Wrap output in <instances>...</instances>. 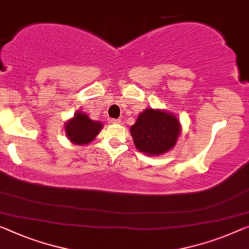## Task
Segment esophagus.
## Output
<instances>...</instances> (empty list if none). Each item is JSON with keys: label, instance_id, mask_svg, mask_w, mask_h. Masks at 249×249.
<instances>
[{"label": "esophagus", "instance_id": "34e87169", "mask_svg": "<svg viewBox=\"0 0 249 249\" xmlns=\"http://www.w3.org/2000/svg\"><path fill=\"white\" fill-rule=\"evenodd\" d=\"M109 122L110 124H120V119H113V118H111V119H109Z\"/></svg>", "mask_w": 249, "mask_h": 249}]
</instances>
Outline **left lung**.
Listing matches in <instances>:
<instances>
[{
    "mask_svg": "<svg viewBox=\"0 0 249 249\" xmlns=\"http://www.w3.org/2000/svg\"><path fill=\"white\" fill-rule=\"evenodd\" d=\"M180 131V122L176 116L155 109L141 112L130 128L136 148L149 156H159L173 149Z\"/></svg>",
    "mask_w": 249,
    "mask_h": 249,
    "instance_id": "left-lung-1",
    "label": "left lung"
}]
</instances>
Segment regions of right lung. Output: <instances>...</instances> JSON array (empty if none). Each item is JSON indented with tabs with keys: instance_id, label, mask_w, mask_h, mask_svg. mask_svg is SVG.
<instances>
[{
	"instance_id": "1",
	"label": "right lung",
	"mask_w": 249,
	"mask_h": 249,
	"mask_svg": "<svg viewBox=\"0 0 249 249\" xmlns=\"http://www.w3.org/2000/svg\"><path fill=\"white\" fill-rule=\"evenodd\" d=\"M102 124L100 121L91 120L85 112L78 111L74 117L64 124L67 137L72 143L87 144L92 141L101 131Z\"/></svg>"
}]
</instances>
